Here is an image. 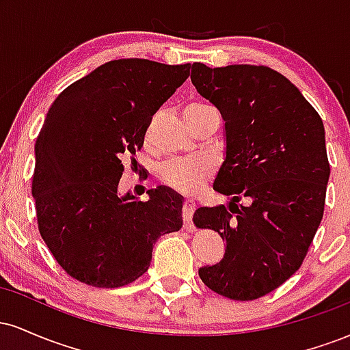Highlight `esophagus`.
Here are the masks:
<instances>
[{
  "instance_id": "esophagus-1",
  "label": "esophagus",
  "mask_w": 350,
  "mask_h": 350,
  "mask_svg": "<svg viewBox=\"0 0 350 350\" xmlns=\"http://www.w3.org/2000/svg\"><path fill=\"white\" fill-rule=\"evenodd\" d=\"M196 211V202L191 199H186L183 204V219H184V228L191 230L192 228V214Z\"/></svg>"
}]
</instances>
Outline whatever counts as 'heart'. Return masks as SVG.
Segmentation results:
<instances>
[{"instance_id": "b5f03b06", "label": "heart", "mask_w": 350, "mask_h": 350, "mask_svg": "<svg viewBox=\"0 0 350 350\" xmlns=\"http://www.w3.org/2000/svg\"><path fill=\"white\" fill-rule=\"evenodd\" d=\"M207 110H214V108L206 105V103H191L184 110V116L187 120ZM208 174H211L208 163L196 158L172 159V161L164 163L159 170V178L163 183L174 191L183 192V194L198 192L206 184Z\"/></svg>"}]
</instances>
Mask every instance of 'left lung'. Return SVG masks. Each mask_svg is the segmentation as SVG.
I'll list each match as a JSON object with an SVG mask.
<instances>
[{"label": "left lung", "mask_w": 350, "mask_h": 350, "mask_svg": "<svg viewBox=\"0 0 350 350\" xmlns=\"http://www.w3.org/2000/svg\"><path fill=\"white\" fill-rule=\"evenodd\" d=\"M191 80L226 122L214 189L227 206L199 207L192 220L219 232L227 247L199 276L226 298H262L299 270L323 220L331 172L323 120L270 67L196 62Z\"/></svg>", "instance_id": "8db88e82"}]
</instances>
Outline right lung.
Returning a JSON list of instances; mask_svg holds the SVG:
<instances>
[{
    "mask_svg": "<svg viewBox=\"0 0 350 350\" xmlns=\"http://www.w3.org/2000/svg\"><path fill=\"white\" fill-rule=\"evenodd\" d=\"M191 64L110 60L54 100L36 139L33 198L41 237L67 275L97 288L133 283L152 247L183 227V198L118 194L152 115L189 77Z\"/></svg>",
    "mask_w": 350,
    "mask_h": 350,
    "instance_id": "right-lung-1",
    "label": "right lung"
}]
</instances>
